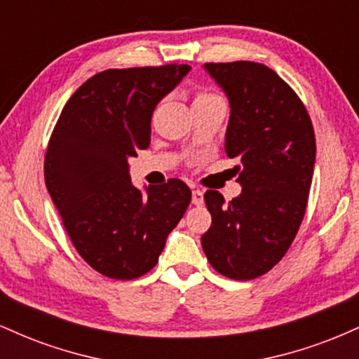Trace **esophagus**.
<instances>
[{
    "instance_id": "obj_1",
    "label": "esophagus",
    "mask_w": 359,
    "mask_h": 359,
    "mask_svg": "<svg viewBox=\"0 0 359 359\" xmlns=\"http://www.w3.org/2000/svg\"><path fill=\"white\" fill-rule=\"evenodd\" d=\"M203 203H204V192L199 191V189L192 191V204L194 205H201Z\"/></svg>"
}]
</instances>
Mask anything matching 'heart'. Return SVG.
Segmentation results:
<instances>
[{
    "label": "heart",
    "instance_id": "heart-1",
    "mask_svg": "<svg viewBox=\"0 0 359 359\" xmlns=\"http://www.w3.org/2000/svg\"><path fill=\"white\" fill-rule=\"evenodd\" d=\"M209 96H212V94H208V93H203V94H199V96L196 97V100H199V97H209Z\"/></svg>",
    "mask_w": 359,
    "mask_h": 359
}]
</instances>
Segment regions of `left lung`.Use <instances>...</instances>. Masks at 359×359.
I'll list each match as a JSON object with an SVG mask.
<instances>
[{"label": "left lung", "instance_id": "8db88e82", "mask_svg": "<svg viewBox=\"0 0 359 359\" xmlns=\"http://www.w3.org/2000/svg\"><path fill=\"white\" fill-rule=\"evenodd\" d=\"M229 101L224 151L241 194L224 203L204 194L212 224L201 238L214 270L251 280L273 269L304 219L316 163V137L302 101L278 74L258 62L204 64Z\"/></svg>", "mask_w": 359, "mask_h": 359}]
</instances>
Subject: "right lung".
I'll return each mask as SVG.
<instances>
[{"label": "right lung", "instance_id": "add662e5", "mask_svg": "<svg viewBox=\"0 0 359 359\" xmlns=\"http://www.w3.org/2000/svg\"><path fill=\"white\" fill-rule=\"evenodd\" d=\"M189 65L108 69L65 102L45 155V184L77 253L101 275L133 280L158 262L191 204L170 179L140 191L128 158L150 145L151 114Z\"/></svg>", "mask_w": 359, "mask_h": 359}]
</instances>
